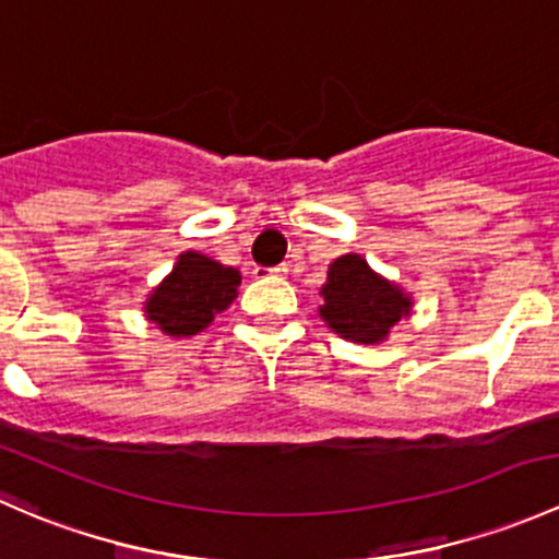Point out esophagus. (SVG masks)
<instances>
[{
	"label": "esophagus",
	"mask_w": 559,
	"mask_h": 559,
	"mask_svg": "<svg viewBox=\"0 0 559 559\" xmlns=\"http://www.w3.org/2000/svg\"><path fill=\"white\" fill-rule=\"evenodd\" d=\"M286 273H289L286 264H275V267H253V275H257V278H273V275H286Z\"/></svg>",
	"instance_id": "1"
}]
</instances>
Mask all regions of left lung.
<instances>
[{"instance_id":"8db88e82","label":"left lung","mask_w":559,"mask_h":559,"mask_svg":"<svg viewBox=\"0 0 559 559\" xmlns=\"http://www.w3.org/2000/svg\"><path fill=\"white\" fill-rule=\"evenodd\" d=\"M321 319L341 337L354 343L384 341L394 324L411 311V300L394 284L376 275L362 257L335 259L321 286Z\"/></svg>"}]
</instances>
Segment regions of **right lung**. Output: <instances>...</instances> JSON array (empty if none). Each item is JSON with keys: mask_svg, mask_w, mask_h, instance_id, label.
<instances>
[{"mask_svg": "<svg viewBox=\"0 0 559 559\" xmlns=\"http://www.w3.org/2000/svg\"><path fill=\"white\" fill-rule=\"evenodd\" d=\"M238 286L240 273L235 267H224L202 253L186 251L145 302V313L167 335H197L211 324L213 316L233 306Z\"/></svg>", "mask_w": 559, "mask_h": 559, "instance_id": "right-lung-1", "label": "right lung"}]
</instances>
